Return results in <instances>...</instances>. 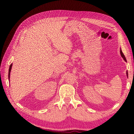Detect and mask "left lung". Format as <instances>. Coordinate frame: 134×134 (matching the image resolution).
Listing matches in <instances>:
<instances>
[{"label":"left lung","mask_w":134,"mask_h":134,"mask_svg":"<svg viewBox=\"0 0 134 134\" xmlns=\"http://www.w3.org/2000/svg\"><path fill=\"white\" fill-rule=\"evenodd\" d=\"M120 53H121V55L122 57L123 58L124 60H125V62H126V58H125V57L124 54H123V53H122L121 49V50H120ZM126 76H127V77H128V71H126Z\"/></svg>","instance_id":"left-lung-1"}]
</instances>
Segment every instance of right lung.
<instances>
[{"mask_svg": "<svg viewBox=\"0 0 134 134\" xmlns=\"http://www.w3.org/2000/svg\"><path fill=\"white\" fill-rule=\"evenodd\" d=\"M12 64H11L10 67H9V74H8V78H9V80L10 79V71H11V69H12Z\"/></svg>", "mask_w": 134, "mask_h": 134, "instance_id": "obj_1", "label": "right lung"}]
</instances>
